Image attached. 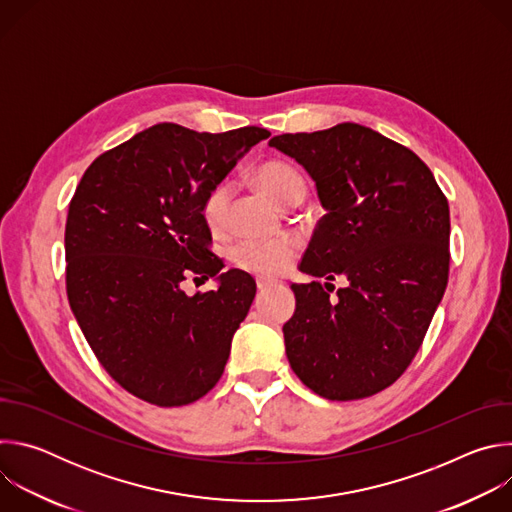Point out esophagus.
I'll list each match as a JSON object with an SVG mask.
<instances>
[{"instance_id": "obj_1", "label": "esophagus", "mask_w": 512, "mask_h": 512, "mask_svg": "<svg viewBox=\"0 0 512 512\" xmlns=\"http://www.w3.org/2000/svg\"><path fill=\"white\" fill-rule=\"evenodd\" d=\"M273 285H275V281L265 279V277H257V289H259V291H267V289L273 287Z\"/></svg>"}]
</instances>
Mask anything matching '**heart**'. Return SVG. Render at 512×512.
<instances>
[{"label": "heart", "instance_id": "obj_1", "mask_svg": "<svg viewBox=\"0 0 512 512\" xmlns=\"http://www.w3.org/2000/svg\"><path fill=\"white\" fill-rule=\"evenodd\" d=\"M257 184L281 206H296L306 198L308 186L304 176L283 160H267L255 170ZM231 188L221 182L212 186L200 206L202 221L212 235H221L229 223ZM298 255V243L294 237H247L231 247V259L237 267L263 275L275 277L289 269Z\"/></svg>", "mask_w": 512, "mask_h": 512}]
</instances>
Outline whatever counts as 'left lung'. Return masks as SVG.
<instances>
[{"label": "left lung", "mask_w": 512, "mask_h": 512, "mask_svg": "<svg viewBox=\"0 0 512 512\" xmlns=\"http://www.w3.org/2000/svg\"><path fill=\"white\" fill-rule=\"evenodd\" d=\"M271 148L302 164L322 206L283 324L300 381L330 401L391 387L417 354L450 273V206L431 170L405 145L358 123L283 133ZM336 276L347 285L329 298Z\"/></svg>", "instance_id": "obj_1"}]
</instances>
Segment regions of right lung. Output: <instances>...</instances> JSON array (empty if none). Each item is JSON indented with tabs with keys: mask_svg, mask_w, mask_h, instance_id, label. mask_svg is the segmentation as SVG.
I'll return each instance as SVG.
<instances>
[{
	"mask_svg": "<svg viewBox=\"0 0 512 512\" xmlns=\"http://www.w3.org/2000/svg\"><path fill=\"white\" fill-rule=\"evenodd\" d=\"M271 133H198L158 123L101 154L68 204L66 296L103 369L158 407L204 397L221 379L255 281L221 271L200 206L237 160ZM218 290L186 297L188 276Z\"/></svg>",
	"mask_w": 512,
	"mask_h": 512,
	"instance_id": "obj_1",
	"label": "right lung"
}]
</instances>
